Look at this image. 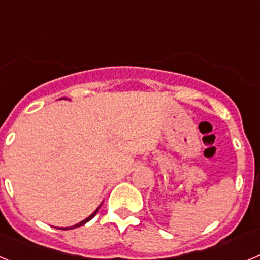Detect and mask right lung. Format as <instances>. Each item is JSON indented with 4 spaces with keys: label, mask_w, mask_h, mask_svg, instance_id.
Instances as JSON below:
<instances>
[{
    "label": "right lung",
    "mask_w": 260,
    "mask_h": 260,
    "mask_svg": "<svg viewBox=\"0 0 260 260\" xmlns=\"http://www.w3.org/2000/svg\"><path fill=\"white\" fill-rule=\"evenodd\" d=\"M63 99H66V98H63ZM59 100H61V99H59ZM100 207H102V204H100V206H99V207H98V208H96V210H95V211H93V212H92V213H91V215H89V216H88V217H87V219L82 220V221H80V222H78V224L73 225V226H69V228H70V229H74V228H78V226H82V225H84V224H86V222H88V221H89V220L92 219L93 216H95V215H96V213H98L99 208H100ZM69 228H68V226H66V228H62V229H63V231H66V229H69Z\"/></svg>",
    "instance_id": "1"
}]
</instances>
